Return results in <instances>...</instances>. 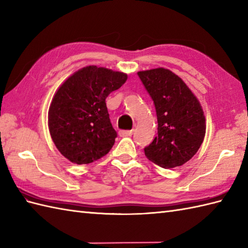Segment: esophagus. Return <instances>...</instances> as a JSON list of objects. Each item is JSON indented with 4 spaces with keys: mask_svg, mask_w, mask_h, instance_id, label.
Returning a JSON list of instances; mask_svg holds the SVG:
<instances>
[{
    "mask_svg": "<svg viewBox=\"0 0 248 248\" xmlns=\"http://www.w3.org/2000/svg\"><path fill=\"white\" fill-rule=\"evenodd\" d=\"M133 130H122L119 131V135L120 136H131L133 134Z\"/></svg>",
    "mask_w": 248,
    "mask_h": 248,
    "instance_id": "obj_1",
    "label": "esophagus"
}]
</instances>
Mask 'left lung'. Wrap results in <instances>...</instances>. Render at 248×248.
I'll return each mask as SVG.
<instances>
[{"label":"left lung","instance_id":"left-lung-1","mask_svg":"<svg viewBox=\"0 0 248 248\" xmlns=\"http://www.w3.org/2000/svg\"><path fill=\"white\" fill-rule=\"evenodd\" d=\"M154 102L157 136L145 148L149 160L165 169L183 166L198 152L206 133L202 106L173 72L164 67L137 73Z\"/></svg>","mask_w":248,"mask_h":248}]
</instances>
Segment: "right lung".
<instances>
[{"mask_svg":"<svg viewBox=\"0 0 248 248\" xmlns=\"http://www.w3.org/2000/svg\"><path fill=\"white\" fill-rule=\"evenodd\" d=\"M128 75L89 65L63 82L48 108V129L56 148L73 164L86 165L111 150L116 131L108 117L106 98Z\"/></svg>","mask_w":248,"mask_h":248,"instance_id":"obj_1","label":"right lung"}]
</instances>
